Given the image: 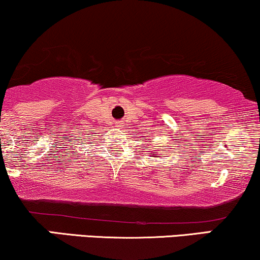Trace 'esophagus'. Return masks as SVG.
Masks as SVG:
<instances>
[{"label":"esophagus","mask_w":260,"mask_h":260,"mask_svg":"<svg viewBox=\"0 0 260 260\" xmlns=\"http://www.w3.org/2000/svg\"><path fill=\"white\" fill-rule=\"evenodd\" d=\"M121 126H123V124H121V123H120V121H119V123H118V124H117V127H121Z\"/></svg>","instance_id":"esophagus-1"}]
</instances>
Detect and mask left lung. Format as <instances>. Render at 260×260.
Listing matches in <instances>:
<instances>
[{"instance_id": "8db88e82", "label": "left lung", "mask_w": 260, "mask_h": 260, "mask_svg": "<svg viewBox=\"0 0 260 260\" xmlns=\"http://www.w3.org/2000/svg\"><path fill=\"white\" fill-rule=\"evenodd\" d=\"M150 155H152V156H155V158H159V156H158V150H154V152H153V153H150Z\"/></svg>"}]
</instances>
